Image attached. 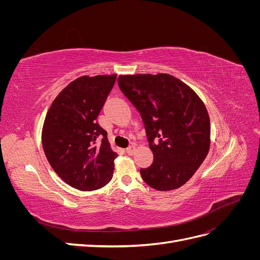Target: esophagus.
I'll return each instance as SVG.
<instances>
[{"instance_id": "34e87169", "label": "esophagus", "mask_w": 260, "mask_h": 260, "mask_svg": "<svg viewBox=\"0 0 260 260\" xmlns=\"http://www.w3.org/2000/svg\"><path fill=\"white\" fill-rule=\"evenodd\" d=\"M136 149H137L136 146L131 145V146H129L127 149H125V152H127L128 155H133V154H135V152H136Z\"/></svg>"}]
</instances>
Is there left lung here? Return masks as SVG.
<instances>
[{
	"label": "left lung",
	"mask_w": 260,
	"mask_h": 260,
	"mask_svg": "<svg viewBox=\"0 0 260 260\" xmlns=\"http://www.w3.org/2000/svg\"><path fill=\"white\" fill-rule=\"evenodd\" d=\"M118 85L142 117L154 161L141 169L157 191L182 186L200 168L210 146L205 104L190 86L169 74L120 75Z\"/></svg>",
	"instance_id": "8db88e82"
}]
</instances>
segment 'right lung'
Instances as JSON below:
<instances>
[{"label": "right lung", "instance_id": "obj_1", "mask_svg": "<svg viewBox=\"0 0 260 260\" xmlns=\"http://www.w3.org/2000/svg\"><path fill=\"white\" fill-rule=\"evenodd\" d=\"M116 78H77L59 92L45 116L41 138L46 159L58 177L77 190H99L113 178L118 155L96 118Z\"/></svg>", "mask_w": 260, "mask_h": 260}]
</instances>
